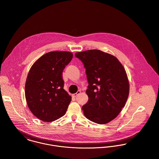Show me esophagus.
<instances>
[{"label":"esophagus","mask_w":159,"mask_h":159,"mask_svg":"<svg viewBox=\"0 0 159 159\" xmlns=\"http://www.w3.org/2000/svg\"><path fill=\"white\" fill-rule=\"evenodd\" d=\"M80 93V91H78L76 93H75V94H73L72 95V98H75L78 94H79Z\"/></svg>","instance_id":"obj_1"}]
</instances>
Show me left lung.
I'll use <instances>...</instances> for the list:
<instances>
[{
  "mask_svg": "<svg viewBox=\"0 0 159 159\" xmlns=\"http://www.w3.org/2000/svg\"><path fill=\"white\" fill-rule=\"evenodd\" d=\"M86 69L87 103L82 107L89 120L99 124L114 120L125 106L129 93L125 70L116 57L100 50L75 53Z\"/></svg>",
  "mask_w": 159,
  "mask_h": 159,
  "instance_id": "obj_1",
  "label": "left lung"
}]
</instances>
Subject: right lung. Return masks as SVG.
I'll return each mask as SVG.
<instances>
[{
    "label": "right lung",
    "instance_id": "right-lung-1",
    "mask_svg": "<svg viewBox=\"0 0 159 159\" xmlns=\"http://www.w3.org/2000/svg\"><path fill=\"white\" fill-rule=\"evenodd\" d=\"M72 57L70 52H48L29 70L25 85L27 104L31 112L43 121L52 122L66 112L71 96L63 89L62 72Z\"/></svg>",
    "mask_w": 159,
    "mask_h": 159
}]
</instances>
